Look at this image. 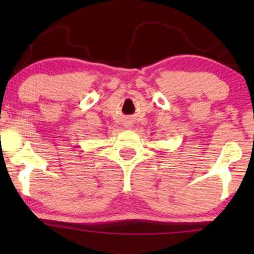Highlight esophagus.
<instances>
[{"mask_svg": "<svg viewBox=\"0 0 254 254\" xmlns=\"http://www.w3.org/2000/svg\"><path fill=\"white\" fill-rule=\"evenodd\" d=\"M130 126H131V125H128V126H126V127H127V128H129Z\"/></svg>", "mask_w": 254, "mask_h": 254, "instance_id": "1", "label": "esophagus"}]
</instances>
